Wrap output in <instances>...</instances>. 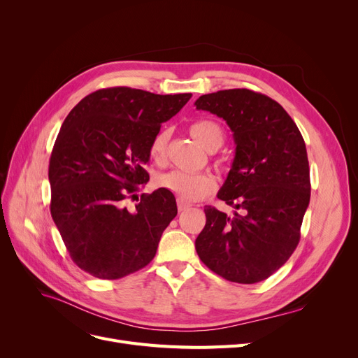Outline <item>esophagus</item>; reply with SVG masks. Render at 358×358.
<instances>
[{
    "instance_id": "1",
    "label": "esophagus",
    "mask_w": 358,
    "mask_h": 358,
    "mask_svg": "<svg viewBox=\"0 0 358 358\" xmlns=\"http://www.w3.org/2000/svg\"><path fill=\"white\" fill-rule=\"evenodd\" d=\"M177 206H178V210H180V212H182V210H185V209H189V208H190V204H189V203H184V201H181V200H178V201H177Z\"/></svg>"
}]
</instances>
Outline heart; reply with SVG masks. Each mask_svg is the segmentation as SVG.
<instances>
[{
	"label": "heart",
	"mask_w": 358,
	"mask_h": 358,
	"mask_svg": "<svg viewBox=\"0 0 358 358\" xmlns=\"http://www.w3.org/2000/svg\"><path fill=\"white\" fill-rule=\"evenodd\" d=\"M190 135L196 139L199 145H201L206 150L213 152L219 149L224 141L223 130L220 126L212 120H200L190 126ZM168 141L166 131H161L155 136L150 145V155L155 159H161L165 154ZM158 185L162 189L171 192L178 200L192 203L199 201L209 196L215 190V178L208 173L190 174L184 171H169L158 178Z\"/></svg>",
	"instance_id": "1"
}]
</instances>
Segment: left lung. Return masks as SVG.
Listing matches in <instances>:
<instances>
[{
    "instance_id": "obj_1",
    "label": "left lung",
    "mask_w": 358,
    "mask_h": 358,
    "mask_svg": "<svg viewBox=\"0 0 358 358\" xmlns=\"http://www.w3.org/2000/svg\"><path fill=\"white\" fill-rule=\"evenodd\" d=\"M194 106L232 130L235 158L217 197L241 210L231 217L206 206L196 251L220 277L258 283L285 264L300 239L310 200L305 141L283 107L247 88L204 94Z\"/></svg>"
}]
</instances>
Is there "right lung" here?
I'll use <instances>...</instances> for the list:
<instances>
[{
	"label": "right lung",
	"instance_id": "1",
	"mask_svg": "<svg viewBox=\"0 0 358 358\" xmlns=\"http://www.w3.org/2000/svg\"><path fill=\"white\" fill-rule=\"evenodd\" d=\"M192 99L129 87L91 92L65 119L52 149L50 215L72 261L88 274L116 280L148 266L176 216L171 192L126 199L149 181L143 168L161 124Z\"/></svg>",
	"mask_w": 358,
	"mask_h": 358
}]
</instances>
